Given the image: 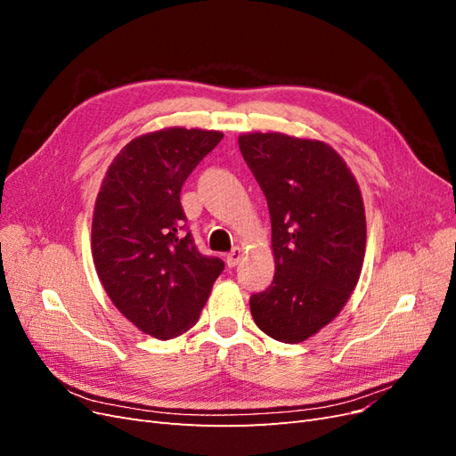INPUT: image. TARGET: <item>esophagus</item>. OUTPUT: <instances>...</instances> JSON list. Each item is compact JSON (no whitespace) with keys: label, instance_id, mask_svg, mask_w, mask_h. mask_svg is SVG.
I'll list each match as a JSON object with an SVG mask.
<instances>
[{"label":"esophagus","instance_id":"obj_1","mask_svg":"<svg viewBox=\"0 0 456 456\" xmlns=\"http://www.w3.org/2000/svg\"><path fill=\"white\" fill-rule=\"evenodd\" d=\"M241 256H243V251H241V247H233V249L226 255V265L230 266V268H233V266H238L240 262H241Z\"/></svg>","mask_w":456,"mask_h":456}]
</instances>
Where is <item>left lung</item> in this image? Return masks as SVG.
Here are the masks:
<instances>
[{
  "mask_svg": "<svg viewBox=\"0 0 456 456\" xmlns=\"http://www.w3.org/2000/svg\"><path fill=\"white\" fill-rule=\"evenodd\" d=\"M268 201L273 281L251 297L256 327L297 344L340 314L360 280L367 224L362 190L338 151L283 133L238 139Z\"/></svg>",
  "mask_w": 456,
  "mask_h": 456,
  "instance_id": "left-lung-1",
  "label": "left lung"
}]
</instances>
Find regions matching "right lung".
Returning <instances> with one entry per match:
<instances>
[{"label": "right lung", "mask_w": 456, "mask_h": 456, "mask_svg": "<svg viewBox=\"0 0 456 456\" xmlns=\"http://www.w3.org/2000/svg\"><path fill=\"white\" fill-rule=\"evenodd\" d=\"M220 131L169 127L136 136L110 163L94 201L91 251L112 305L142 333H186L224 270L186 232L181 188L223 141Z\"/></svg>", "instance_id": "right-lung-1"}]
</instances>
